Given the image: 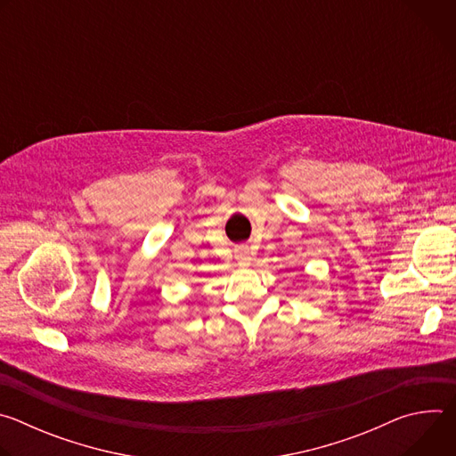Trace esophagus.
Instances as JSON below:
<instances>
[{
    "label": "esophagus",
    "instance_id": "1",
    "mask_svg": "<svg viewBox=\"0 0 456 456\" xmlns=\"http://www.w3.org/2000/svg\"><path fill=\"white\" fill-rule=\"evenodd\" d=\"M236 259H238V264L241 265V267H247V265H250V254H248V248L247 247H238L236 248Z\"/></svg>",
    "mask_w": 456,
    "mask_h": 456
}]
</instances>
